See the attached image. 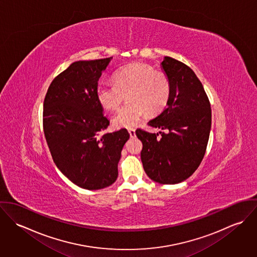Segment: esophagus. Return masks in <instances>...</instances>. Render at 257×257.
Listing matches in <instances>:
<instances>
[{
	"mask_svg": "<svg viewBox=\"0 0 257 257\" xmlns=\"http://www.w3.org/2000/svg\"><path fill=\"white\" fill-rule=\"evenodd\" d=\"M128 134H130L131 138H135L136 137V130L135 128H128Z\"/></svg>",
	"mask_w": 257,
	"mask_h": 257,
	"instance_id": "obj_1",
	"label": "esophagus"
}]
</instances>
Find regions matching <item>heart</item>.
Here are the masks:
<instances>
[{"label":"heart","mask_w":257,"mask_h":257,"mask_svg":"<svg viewBox=\"0 0 257 257\" xmlns=\"http://www.w3.org/2000/svg\"><path fill=\"white\" fill-rule=\"evenodd\" d=\"M113 83L101 82L96 88L100 105L109 110L119 108L125 95L128 102L113 117L115 127H134L147 111L155 114L167 105L171 94L169 77L144 62H134L113 74Z\"/></svg>","instance_id":"1"}]
</instances>
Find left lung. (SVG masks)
Wrapping results in <instances>:
<instances>
[{"instance_id": "left-lung-1", "label": "left lung", "mask_w": 257, "mask_h": 257, "mask_svg": "<svg viewBox=\"0 0 257 257\" xmlns=\"http://www.w3.org/2000/svg\"><path fill=\"white\" fill-rule=\"evenodd\" d=\"M161 65L169 77L171 94L167 107L148 125L165 132L138 128L136 135L143 143L141 158L147 176L157 183L177 184L188 179L204 158L212 110L201 81L189 66L169 56Z\"/></svg>"}]
</instances>
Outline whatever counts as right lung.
Listing matches in <instances>:
<instances>
[{
    "instance_id": "add662e5",
    "label": "right lung",
    "mask_w": 257,
    "mask_h": 257,
    "mask_svg": "<svg viewBox=\"0 0 257 257\" xmlns=\"http://www.w3.org/2000/svg\"><path fill=\"white\" fill-rule=\"evenodd\" d=\"M111 58L74 62L53 79L43 103V132L55 165L87 190L116 180L121 149L130 139L125 128L101 135L110 120L96 88Z\"/></svg>"
}]
</instances>
